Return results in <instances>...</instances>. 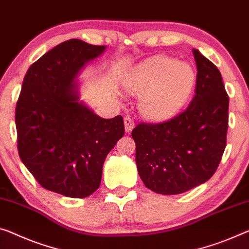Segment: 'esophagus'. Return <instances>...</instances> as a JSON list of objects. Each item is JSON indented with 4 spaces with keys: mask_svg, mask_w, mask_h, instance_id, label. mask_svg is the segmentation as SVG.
<instances>
[{
    "mask_svg": "<svg viewBox=\"0 0 249 249\" xmlns=\"http://www.w3.org/2000/svg\"><path fill=\"white\" fill-rule=\"evenodd\" d=\"M124 121V128H125V131H127V132H130V131H131V130L133 129V127H135V124H133L132 119H131V118H129V117H125Z\"/></svg>",
    "mask_w": 249,
    "mask_h": 249,
    "instance_id": "1",
    "label": "esophagus"
}]
</instances>
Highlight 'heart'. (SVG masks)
<instances>
[{"mask_svg":"<svg viewBox=\"0 0 249 249\" xmlns=\"http://www.w3.org/2000/svg\"><path fill=\"white\" fill-rule=\"evenodd\" d=\"M196 74L188 63L167 56L144 61L127 82L130 93L141 95L139 108L148 119L164 120L180 110L193 92Z\"/></svg>","mask_w":249,"mask_h":249,"instance_id":"heart-1","label":"heart"}]
</instances>
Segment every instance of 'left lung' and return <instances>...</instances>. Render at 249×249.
<instances>
[{"label": "left lung", "mask_w": 249, "mask_h": 249, "mask_svg": "<svg viewBox=\"0 0 249 249\" xmlns=\"http://www.w3.org/2000/svg\"><path fill=\"white\" fill-rule=\"evenodd\" d=\"M195 97L186 110L159 124L140 122L132 130L136 163L144 186L177 195L213 177L226 148L229 98L212 61L194 49Z\"/></svg>", "instance_id": "1"}]
</instances>
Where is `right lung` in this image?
<instances>
[{"label":"right lung","instance_id":"obj_1","mask_svg":"<svg viewBox=\"0 0 249 249\" xmlns=\"http://www.w3.org/2000/svg\"><path fill=\"white\" fill-rule=\"evenodd\" d=\"M105 49L78 39L56 45L29 68L17 102L22 162L43 188L67 197L99 188L106 157L124 135L121 116H97L74 88L80 69Z\"/></svg>","mask_w":249,"mask_h":249}]
</instances>
